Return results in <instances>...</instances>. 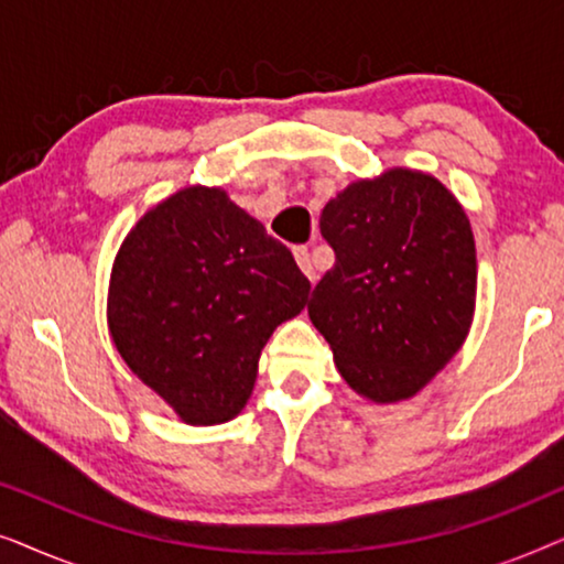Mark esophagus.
Instances as JSON below:
<instances>
[{
	"label": "esophagus",
	"instance_id": "1",
	"mask_svg": "<svg viewBox=\"0 0 564 564\" xmlns=\"http://www.w3.org/2000/svg\"><path fill=\"white\" fill-rule=\"evenodd\" d=\"M295 261H297V267L303 269L305 272V276L311 282H315V267H313V259H311V251H307V246H295Z\"/></svg>",
	"mask_w": 564,
	"mask_h": 564
}]
</instances>
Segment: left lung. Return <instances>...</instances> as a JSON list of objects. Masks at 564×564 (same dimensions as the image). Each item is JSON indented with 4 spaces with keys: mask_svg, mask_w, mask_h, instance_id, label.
<instances>
[{
    "mask_svg": "<svg viewBox=\"0 0 564 564\" xmlns=\"http://www.w3.org/2000/svg\"><path fill=\"white\" fill-rule=\"evenodd\" d=\"M321 234L336 264L307 315L336 369L372 403L413 398L473 323L477 259L465 210L436 176L395 166L328 199Z\"/></svg>",
    "mask_w": 564,
    "mask_h": 564,
    "instance_id": "1",
    "label": "left lung"
}]
</instances>
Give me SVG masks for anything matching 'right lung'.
I'll use <instances>...</instances> for the list:
<instances>
[{"mask_svg": "<svg viewBox=\"0 0 564 564\" xmlns=\"http://www.w3.org/2000/svg\"><path fill=\"white\" fill-rule=\"evenodd\" d=\"M311 282L220 187H184L135 223L110 274V336L138 380L192 426L243 411L259 357Z\"/></svg>", "mask_w": 564, "mask_h": 564, "instance_id": "add662e5", "label": "right lung"}]
</instances>
